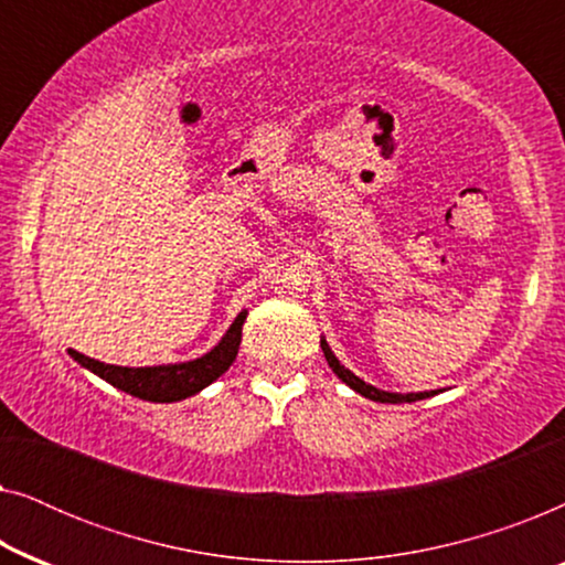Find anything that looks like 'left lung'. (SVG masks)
<instances>
[{
  "label": "left lung",
  "mask_w": 565,
  "mask_h": 565,
  "mask_svg": "<svg viewBox=\"0 0 565 565\" xmlns=\"http://www.w3.org/2000/svg\"><path fill=\"white\" fill-rule=\"evenodd\" d=\"M321 350H323V358H327V362H329V367L334 370L339 381L347 383L352 391H358L360 396H365L370 401H381V404H412V401L429 398V396H435V393H437V391H424V393H388V391H381V388H375V385H370V383L362 381V377L354 375L352 370H347L342 362L334 358V352H331L327 339H321Z\"/></svg>",
  "instance_id": "left-lung-1"
}]
</instances>
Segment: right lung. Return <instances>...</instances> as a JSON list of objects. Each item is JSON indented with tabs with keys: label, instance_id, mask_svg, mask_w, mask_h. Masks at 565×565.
Returning <instances> with one entry per match:
<instances>
[{
	"label": "right lung",
	"instance_id": "1",
	"mask_svg": "<svg viewBox=\"0 0 565 565\" xmlns=\"http://www.w3.org/2000/svg\"><path fill=\"white\" fill-rule=\"evenodd\" d=\"M246 321V311H242L231 323L226 334L211 352L190 362H177V365H157V367H120L105 365V362L92 360L87 354L68 350V354L79 362L82 367L103 377L115 388L130 393V396L153 401V404H172L188 396H195L211 385L215 377H221L236 360L238 344H242V327Z\"/></svg>",
	"mask_w": 565,
	"mask_h": 565
}]
</instances>
